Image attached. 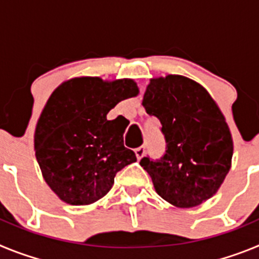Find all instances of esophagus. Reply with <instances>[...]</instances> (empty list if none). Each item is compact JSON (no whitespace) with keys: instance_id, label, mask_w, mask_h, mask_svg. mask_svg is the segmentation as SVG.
Here are the masks:
<instances>
[{"instance_id":"34e87169","label":"esophagus","mask_w":259,"mask_h":259,"mask_svg":"<svg viewBox=\"0 0 259 259\" xmlns=\"http://www.w3.org/2000/svg\"><path fill=\"white\" fill-rule=\"evenodd\" d=\"M135 154H136L137 159H141V158L145 155V146L141 145L139 146V148H136V149H135Z\"/></svg>"}]
</instances>
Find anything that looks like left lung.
Returning a JSON list of instances; mask_svg holds the SVG:
<instances>
[{
    "label": "left lung",
    "mask_w": 259,
    "mask_h": 259,
    "mask_svg": "<svg viewBox=\"0 0 259 259\" xmlns=\"http://www.w3.org/2000/svg\"><path fill=\"white\" fill-rule=\"evenodd\" d=\"M143 106L159 119L166 141L159 159L140 161L157 193L178 207L197 206L211 197L231 168L233 143L206 89L180 75L152 79Z\"/></svg>",
    "instance_id": "8db88e82"
}]
</instances>
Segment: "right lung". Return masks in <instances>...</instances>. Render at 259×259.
I'll return each instance as SVG.
<instances>
[{"label":"right lung","instance_id":"1","mask_svg":"<svg viewBox=\"0 0 259 259\" xmlns=\"http://www.w3.org/2000/svg\"><path fill=\"white\" fill-rule=\"evenodd\" d=\"M139 93L131 79H71L52 93L35 131L45 182L62 201L89 205L111 189L116 172L136 162L123 144L125 127L110 110Z\"/></svg>","mask_w":259,"mask_h":259}]
</instances>
